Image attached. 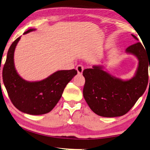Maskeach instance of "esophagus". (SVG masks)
<instances>
[{"label":"esophagus","mask_w":150,"mask_h":150,"mask_svg":"<svg viewBox=\"0 0 150 150\" xmlns=\"http://www.w3.org/2000/svg\"><path fill=\"white\" fill-rule=\"evenodd\" d=\"M76 70L78 72V74H82L83 72V70H84V67L82 65H78L76 66Z\"/></svg>","instance_id":"esophagus-1"}]
</instances>
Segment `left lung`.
Returning a JSON list of instances; mask_svg holds the SVG:
<instances>
[{
	"mask_svg": "<svg viewBox=\"0 0 150 150\" xmlns=\"http://www.w3.org/2000/svg\"><path fill=\"white\" fill-rule=\"evenodd\" d=\"M131 35L139 41L136 36ZM146 50L140 42L126 49L127 54L133 55L139 61L135 74L129 80L113 76L101 66H93V68L84 70L83 96L94 113L105 117H120L134 106L146 91L148 83L150 54H147Z\"/></svg>",
	"mask_w": 150,
	"mask_h": 150,
	"instance_id": "1",
	"label": "left lung"
}]
</instances>
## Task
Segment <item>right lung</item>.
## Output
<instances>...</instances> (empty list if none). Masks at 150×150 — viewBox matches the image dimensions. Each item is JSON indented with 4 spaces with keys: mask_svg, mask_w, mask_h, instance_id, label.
<instances>
[{
    "mask_svg": "<svg viewBox=\"0 0 150 150\" xmlns=\"http://www.w3.org/2000/svg\"><path fill=\"white\" fill-rule=\"evenodd\" d=\"M35 29H30L27 34ZM21 37L9 47L3 70V79L11 102L20 111L39 115L54 109L62 97L68 83L77 74L73 70H59L41 81L29 82L18 74L14 64V53Z\"/></svg>",
    "mask_w": 150,
    "mask_h": 150,
    "instance_id": "add662e5",
    "label": "right lung"
}]
</instances>
